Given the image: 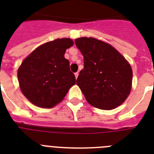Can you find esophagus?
Wrapping results in <instances>:
<instances>
[{
	"label": "esophagus",
	"instance_id": "34e87169",
	"mask_svg": "<svg viewBox=\"0 0 154 154\" xmlns=\"http://www.w3.org/2000/svg\"><path fill=\"white\" fill-rule=\"evenodd\" d=\"M74 74H75V77H76V78H77L78 75H79V73H78V72H77V73H75Z\"/></svg>",
	"mask_w": 154,
	"mask_h": 154
}]
</instances>
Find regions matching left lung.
I'll return each mask as SVG.
<instances>
[{"instance_id":"left-lung-1","label":"left lung","mask_w":154,"mask_h":154,"mask_svg":"<svg viewBox=\"0 0 154 154\" xmlns=\"http://www.w3.org/2000/svg\"><path fill=\"white\" fill-rule=\"evenodd\" d=\"M75 44L84 57V69L77 85L91 105L112 110L129 96L133 73L125 57L112 46L94 38L82 37Z\"/></svg>"}]
</instances>
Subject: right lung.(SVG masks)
<instances>
[{
    "label": "right lung",
    "mask_w": 154,
    "mask_h": 154,
    "mask_svg": "<svg viewBox=\"0 0 154 154\" xmlns=\"http://www.w3.org/2000/svg\"><path fill=\"white\" fill-rule=\"evenodd\" d=\"M73 45L71 38L46 42L27 56L18 69L19 84L23 94L33 104L50 108L60 103L76 84L64 54Z\"/></svg>",
    "instance_id": "right-lung-1"
}]
</instances>
